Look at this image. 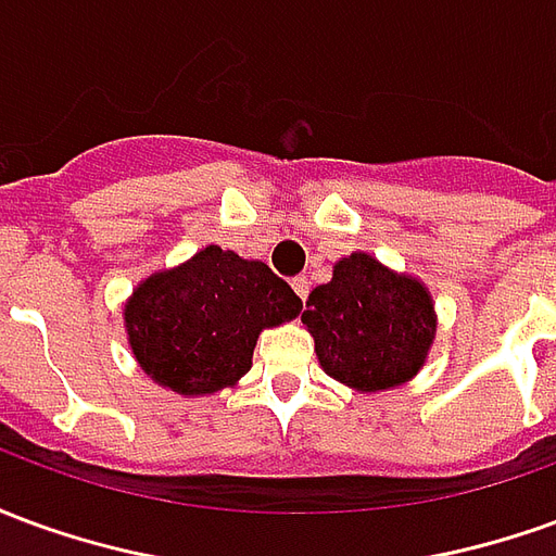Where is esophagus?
Returning <instances> with one entry per match:
<instances>
[{"mask_svg":"<svg viewBox=\"0 0 556 556\" xmlns=\"http://www.w3.org/2000/svg\"><path fill=\"white\" fill-rule=\"evenodd\" d=\"M291 289H294V294H298L301 301H306V294H309V279L294 277V279H291Z\"/></svg>","mask_w":556,"mask_h":556,"instance_id":"1","label":"esophagus"}]
</instances>
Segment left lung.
I'll use <instances>...</instances> for the list:
<instances>
[{
  "instance_id": "left-lung-1",
  "label": "left lung",
  "mask_w": 556,
  "mask_h": 556,
  "mask_svg": "<svg viewBox=\"0 0 556 556\" xmlns=\"http://www.w3.org/2000/svg\"><path fill=\"white\" fill-rule=\"evenodd\" d=\"M301 321L313 333L321 369L363 393L410 381L438 330L429 289L369 253L337 262L333 279L313 289Z\"/></svg>"
}]
</instances>
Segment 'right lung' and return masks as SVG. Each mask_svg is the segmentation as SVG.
Masks as SVG:
<instances>
[{"label": "right lung", "mask_w": 556, "mask_h": 556, "mask_svg": "<svg viewBox=\"0 0 556 556\" xmlns=\"http://www.w3.org/2000/svg\"><path fill=\"white\" fill-rule=\"evenodd\" d=\"M301 298L265 262L205 247L142 279L125 303L127 342L142 372L181 396L241 381L265 327L298 318Z\"/></svg>", "instance_id": "obj_1"}]
</instances>
